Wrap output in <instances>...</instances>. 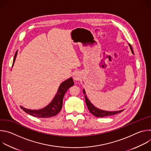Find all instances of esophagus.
<instances>
[{"label": "esophagus", "mask_w": 151, "mask_h": 151, "mask_svg": "<svg viewBox=\"0 0 151 151\" xmlns=\"http://www.w3.org/2000/svg\"><path fill=\"white\" fill-rule=\"evenodd\" d=\"M73 79L75 80V81H79L80 79H81V76H80V75L78 73H75L74 75H73Z\"/></svg>", "instance_id": "obj_1"}]
</instances>
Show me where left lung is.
Segmentation results:
<instances>
[{"label":"left lung","mask_w":151,"mask_h":151,"mask_svg":"<svg viewBox=\"0 0 151 151\" xmlns=\"http://www.w3.org/2000/svg\"><path fill=\"white\" fill-rule=\"evenodd\" d=\"M129 47H130L132 52L134 54V52L133 50V48L131 46L130 44H128ZM83 93L85 95V102L86 104H87V106L88 107V109L89 111L95 116L97 117H104V116H111L117 114H119L121 112H122L124 110H121V111H103L101 109H100L96 106H94L90 101V100L88 99L87 95H86V93L84 89H83Z\"/></svg>","instance_id":"obj_1"}]
</instances>
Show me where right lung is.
Returning <instances> with one entry per match:
<instances>
[{
    "label": "right lung",
    "instance_id": "obj_1",
    "mask_svg": "<svg viewBox=\"0 0 151 151\" xmlns=\"http://www.w3.org/2000/svg\"><path fill=\"white\" fill-rule=\"evenodd\" d=\"M18 51H16L13 60L12 66L16 59ZM74 85L72 78H70L63 81L59 86L58 91L53 98L52 100L44 108L39 110H32L27 109L23 106H20V107L27 114L35 117L38 118H50L57 115L61 111L63 106V98L68 90Z\"/></svg>",
    "mask_w": 151,
    "mask_h": 151
}]
</instances>
